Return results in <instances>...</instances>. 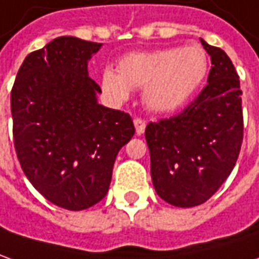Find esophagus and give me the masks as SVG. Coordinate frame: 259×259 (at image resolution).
I'll list each match as a JSON object with an SVG mask.
<instances>
[{
  "label": "esophagus",
  "mask_w": 259,
  "mask_h": 259,
  "mask_svg": "<svg viewBox=\"0 0 259 259\" xmlns=\"http://www.w3.org/2000/svg\"><path fill=\"white\" fill-rule=\"evenodd\" d=\"M135 127H136L137 135H143L144 129H146V122L143 119H135Z\"/></svg>",
  "instance_id": "obj_1"
}]
</instances>
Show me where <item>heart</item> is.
Segmentation results:
<instances>
[{
  "mask_svg": "<svg viewBox=\"0 0 259 259\" xmlns=\"http://www.w3.org/2000/svg\"><path fill=\"white\" fill-rule=\"evenodd\" d=\"M208 59L198 45L132 52L119 59L117 70L106 68L100 85L115 102L130 98L132 89L143 88V102L157 113L184 106L201 86Z\"/></svg>",
  "mask_w": 259,
  "mask_h": 259,
  "instance_id": "heart-1",
  "label": "heart"
}]
</instances>
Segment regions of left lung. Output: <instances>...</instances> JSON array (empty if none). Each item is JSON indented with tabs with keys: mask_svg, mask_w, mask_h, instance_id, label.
I'll return each instance as SVG.
<instances>
[{
	"mask_svg": "<svg viewBox=\"0 0 259 259\" xmlns=\"http://www.w3.org/2000/svg\"><path fill=\"white\" fill-rule=\"evenodd\" d=\"M200 41L212 65L207 86L180 115L150 122L144 132L156 193L184 208L205 203L221 187L244 133L237 70L223 49Z\"/></svg>",
	"mask_w": 259,
	"mask_h": 259,
	"instance_id": "obj_1",
	"label": "left lung"
}]
</instances>
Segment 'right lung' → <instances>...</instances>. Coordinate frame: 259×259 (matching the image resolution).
Wrapping results in <instances>:
<instances>
[{"instance_id":"1","label":"right lung","mask_w":259,"mask_h":259,"mask_svg":"<svg viewBox=\"0 0 259 259\" xmlns=\"http://www.w3.org/2000/svg\"><path fill=\"white\" fill-rule=\"evenodd\" d=\"M102 47L59 36L31 52L11 92L15 152L51 203L80 211L106 196L116 156L135 135L129 113L98 103L88 62Z\"/></svg>"}]
</instances>
